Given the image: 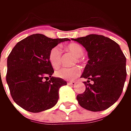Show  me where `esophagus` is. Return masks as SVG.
Listing matches in <instances>:
<instances>
[{"mask_svg": "<svg viewBox=\"0 0 131 131\" xmlns=\"http://www.w3.org/2000/svg\"><path fill=\"white\" fill-rule=\"evenodd\" d=\"M68 84H70V85H75L76 84V82L75 81H69L68 82Z\"/></svg>", "mask_w": 131, "mask_h": 131, "instance_id": "esophagus-1", "label": "esophagus"}]
</instances>
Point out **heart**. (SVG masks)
I'll list each match as a JSON object with an SVG mask.
<instances>
[{
    "mask_svg": "<svg viewBox=\"0 0 131 131\" xmlns=\"http://www.w3.org/2000/svg\"><path fill=\"white\" fill-rule=\"evenodd\" d=\"M66 50L71 53L75 58H77V61L81 63V58L84 55L83 47L78 43H71L66 47ZM49 60L54 68H58L60 66L61 63V49L59 47H53L49 53ZM80 72V69L78 67L73 68H61L57 70L54 73L60 78L71 80L76 78Z\"/></svg>",
    "mask_w": 131,
    "mask_h": 131,
    "instance_id": "obj_1",
    "label": "heart"
}]
</instances>
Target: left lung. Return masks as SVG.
I'll return each mask as SVG.
<instances>
[{
    "label": "left lung",
    "instance_id": "1",
    "mask_svg": "<svg viewBox=\"0 0 131 131\" xmlns=\"http://www.w3.org/2000/svg\"><path fill=\"white\" fill-rule=\"evenodd\" d=\"M86 49L89 60L82 78L85 91L77 96L79 104L89 111L109 108L120 97L126 79V58L119 44L101 35L72 38ZM92 81L93 83H90Z\"/></svg>",
    "mask_w": 131,
    "mask_h": 131
}]
</instances>
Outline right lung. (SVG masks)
I'll return each instance as SVG.
<instances>
[{"label": "right lung", "mask_w": 131, "mask_h": 131, "mask_svg": "<svg viewBox=\"0 0 131 131\" xmlns=\"http://www.w3.org/2000/svg\"><path fill=\"white\" fill-rule=\"evenodd\" d=\"M68 38H48L33 34L19 41L7 59L6 82L13 100L25 110L37 113L52 108L59 98V89L66 81L54 77L49 53Z\"/></svg>", "instance_id": "obj_1"}]
</instances>
